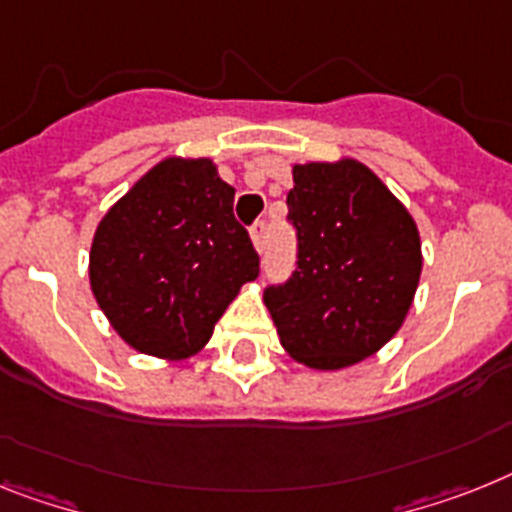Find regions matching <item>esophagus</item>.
<instances>
[{
	"instance_id": "34e87169",
	"label": "esophagus",
	"mask_w": 512,
	"mask_h": 512,
	"mask_svg": "<svg viewBox=\"0 0 512 512\" xmlns=\"http://www.w3.org/2000/svg\"><path fill=\"white\" fill-rule=\"evenodd\" d=\"M264 240H266V222H253L251 227V243L256 251H264Z\"/></svg>"
}]
</instances>
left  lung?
<instances>
[{"label": "left lung", "instance_id": "8db88e82", "mask_svg": "<svg viewBox=\"0 0 512 512\" xmlns=\"http://www.w3.org/2000/svg\"><path fill=\"white\" fill-rule=\"evenodd\" d=\"M298 266L264 303L282 348L316 371L366 361L398 335L421 280L416 219L358 159L293 164Z\"/></svg>", "mask_w": 512, "mask_h": 512}]
</instances>
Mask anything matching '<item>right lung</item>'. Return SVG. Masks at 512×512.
I'll use <instances>...</instances> for the list:
<instances>
[{
	"mask_svg": "<svg viewBox=\"0 0 512 512\" xmlns=\"http://www.w3.org/2000/svg\"><path fill=\"white\" fill-rule=\"evenodd\" d=\"M232 198L211 159L167 156L101 217L88 253L91 293L133 350L193 358L256 280L259 256Z\"/></svg>",
	"mask_w": 512,
	"mask_h": 512,
	"instance_id": "obj_1",
	"label": "right lung"
}]
</instances>
